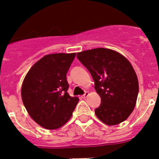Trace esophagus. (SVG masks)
<instances>
[{
    "instance_id": "1",
    "label": "esophagus",
    "mask_w": 159,
    "mask_h": 159,
    "mask_svg": "<svg viewBox=\"0 0 159 159\" xmlns=\"http://www.w3.org/2000/svg\"><path fill=\"white\" fill-rule=\"evenodd\" d=\"M89 92H88V91H85V93H84L83 95H81V98H86L89 96Z\"/></svg>"
}]
</instances>
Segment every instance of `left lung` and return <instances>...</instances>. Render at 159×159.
<instances>
[{"label":"left lung","instance_id":"obj_1","mask_svg":"<svg viewBox=\"0 0 159 159\" xmlns=\"http://www.w3.org/2000/svg\"><path fill=\"white\" fill-rule=\"evenodd\" d=\"M77 57L91 73L101 97L96 116L108 125L125 121L135 107L139 94L137 75L129 61L104 48L78 52Z\"/></svg>","mask_w":159,"mask_h":159}]
</instances>
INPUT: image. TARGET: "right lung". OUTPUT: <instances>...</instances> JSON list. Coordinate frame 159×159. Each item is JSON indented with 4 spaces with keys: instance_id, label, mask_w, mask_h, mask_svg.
<instances>
[{
    "instance_id": "add662e5",
    "label": "right lung",
    "mask_w": 159,
    "mask_h": 159,
    "mask_svg": "<svg viewBox=\"0 0 159 159\" xmlns=\"http://www.w3.org/2000/svg\"><path fill=\"white\" fill-rule=\"evenodd\" d=\"M76 53L47 54L28 70L21 98L30 118L41 127L57 129L71 117L79 98L67 92L66 75Z\"/></svg>"
}]
</instances>
